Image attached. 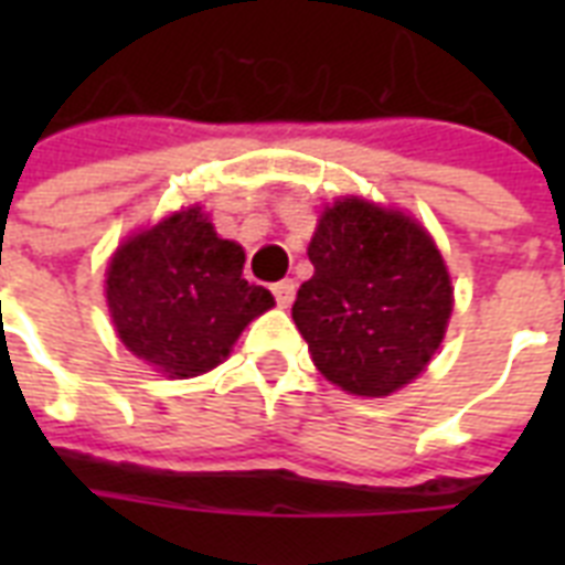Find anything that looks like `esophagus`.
I'll use <instances>...</instances> for the list:
<instances>
[{"label": "esophagus", "instance_id": "obj_1", "mask_svg": "<svg viewBox=\"0 0 565 565\" xmlns=\"http://www.w3.org/2000/svg\"><path fill=\"white\" fill-rule=\"evenodd\" d=\"M275 292V301H278V308H290L292 299H296V281L292 278H284L273 287Z\"/></svg>", "mask_w": 565, "mask_h": 565}]
</instances>
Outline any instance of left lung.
Wrapping results in <instances>:
<instances>
[{
  "instance_id": "obj_1",
  "label": "left lung",
  "mask_w": 565,
  "mask_h": 565,
  "mask_svg": "<svg viewBox=\"0 0 565 565\" xmlns=\"http://www.w3.org/2000/svg\"><path fill=\"white\" fill-rule=\"evenodd\" d=\"M308 257L313 278L299 287L292 319L317 370L366 398L411 384L455 308L434 237L407 213L349 195L322 211Z\"/></svg>"
}]
</instances>
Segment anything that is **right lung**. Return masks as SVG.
Segmentation results:
<instances>
[{
    "label": "right lung",
    "instance_id": "add662e5",
    "mask_svg": "<svg viewBox=\"0 0 565 565\" xmlns=\"http://www.w3.org/2000/svg\"><path fill=\"white\" fill-rule=\"evenodd\" d=\"M246 252L222 239L199 204L128 237L105 273V296L128 352L170 377L211 372L273 292L243 278Z\"/></svg>",
    "mask_w": 565,
    "mask_h": 565
}]
</instances>
